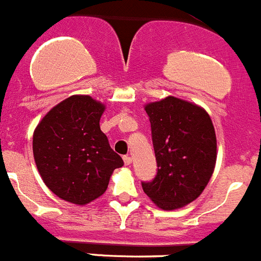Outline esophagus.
Segmentation results:
<instances>
[{
	"label": "esophagus",
	"mask_w": 261,
	"mask_h": 261,
	"mask_svg": "<svg viewBox=\"0 0 261 261\" xmlns=\"http://www.w3.org/2000/svg\"><path fill=\"white\" fill-rule=\"evenodd\" d=\"M131 157L130 155H125V157H123V162H125V165L126 166H128V165H131Z\"/></svg>",
	"instance_id": "esophagus-1"
}]
</instances>
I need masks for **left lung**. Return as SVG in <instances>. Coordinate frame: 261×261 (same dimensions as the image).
<instances>
[{
    "instance_id": "8db88e82",
    "label": "left lung",
    "mask_w": 261,
    "mask_h": 261,
    "mask_svg": "<svg viewBox=\"0 0 261 261\" xmlns=\"http://www.w3.org/2000/svg\"><path fill=\"white\" fill-rule=\"evenodd\" d=\"M157 175L144 193L164 210L191 203L203 192L216 162L213 121L201 107L174 96L145 106Z\"/></svg>"
}]
</instances>
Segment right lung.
Listing matches in <instances>:
<instances>
[{
	"instance_id": "obj_1",
	"label": "right lung",
	"mask_w": 261,
	"mask_h": 261,
	"mask_svg": "<svg viewBox=\"0 0 261 261\" xmlns=\"http://www.w3.org/2000/svg\"><path fill=\"white\" fill-rule=\"evenodd\" d=\"M104 106L73 95L54 107L33 134V155L43 182L59 198L86 204L108 188L122 158L100 130Z\"/></svg>"
}]
</instances>
